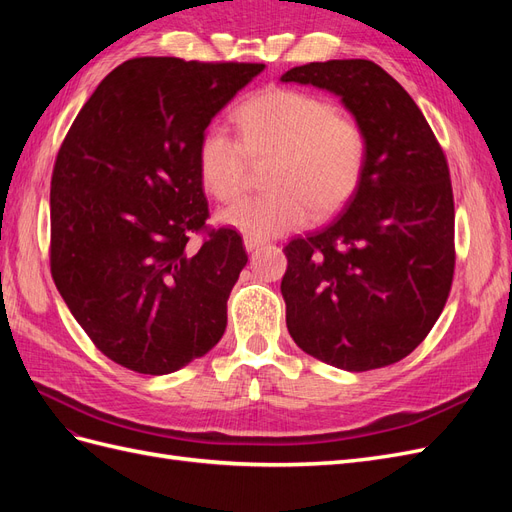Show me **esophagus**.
Masks as SVG:
<instances>
[{"instance_id":"34e87169","label":"esophagus","mask_w":512,"mask_h":512,"mask_svg":"<svg viewBox=\"0 0 512 512\" xmlns=\"http://www.w3.org/2000/svg\"><path fill=\"white\" fill-rule=\"evenodd\" d=\"M243 245H245L247 252H252V250H256V247L260 245V241L252 239V237H243Z\"/></svg>"}]
</instances>
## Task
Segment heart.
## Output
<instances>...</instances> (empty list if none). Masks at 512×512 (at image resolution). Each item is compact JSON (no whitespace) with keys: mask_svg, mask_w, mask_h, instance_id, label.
<instances>
[{"mask_svg":"<svg viewBox=\"0 0 512 512\" xmlns=\"http://www.w3.org/2000/svg\"><path fill=\"white\" fill-rule=\"evenodd\" d=\"M235 121L239 141L222 128H209L198 143V177L215 200H235L252 162L267 168L262 196L239 200L220 213L224 226L252 239L280 237L312 218H329L359 190L367 138L350 115L314 94L269 89L243 102Z\"/></svg>","mask_w":512,"mask_h":512,"instance_id":"obj_1","label":"heart"}]
</instances>
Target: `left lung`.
Listing matches in <instances>:
<instances>
[{
    "label": "left lung",
    "instance_id": "obj_1",
    "mask_svg": "<svg viewBox=\"0 0 512 512\" xmlns=\"http://www.w3.org/2000/svg\"><path fill=\"white\" fill-rule=\"evenodd\" d=\"M282 81L339 96L367 138L365 173L342 213L284 247L288 333L339 369L393 365L427 337L453 284L444 151L408 91L374 61H314Z\"/></svg>",
    "mask_w": 512,
    "mask_h": 512
}]
</instances>
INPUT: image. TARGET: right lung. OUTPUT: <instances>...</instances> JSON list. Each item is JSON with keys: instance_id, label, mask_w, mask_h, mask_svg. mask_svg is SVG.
<instances>
[{"instance_id": "1", "label": "right lung", "mask_w": 512, "mask_h": 512, "mask_svg": "<svg viewBox=\"0 0 512 512\" xmlns=\"http://www.w3.org/2000/svg\"><path fill=\"white\" fill-rule=\"evenodd\" d=\"M265 66L179 57L123 61L76 115L51 179V273L96 348L164 376L226 331L247 254L237 230H207L198 143ZM207 231L198 251L187 245Z\"/></svg>"}]
</instances>
